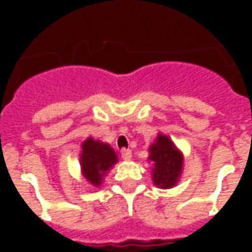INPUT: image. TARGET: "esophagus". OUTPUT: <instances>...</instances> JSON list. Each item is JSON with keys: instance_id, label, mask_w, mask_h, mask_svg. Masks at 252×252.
<instances>
[{"instance_id": "esophagus-1", "label": "esophagus", "mask_w": 252, "mask_h": 252, "mask_svg": "<svg viewBox=\"0 0 252 252\" xmlns=\"http://www.w3.org/2000/svg\"><path fill=\"white\" fill-rule=\"evenodd\" d=\"M121 158L124 160H129L132 158V151L129 148H123L121 150Z\"/></svg>"}]
</instances>
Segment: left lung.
<instances>
[{"instance_id":"obj_1","label":"left lung","mask_w":252,"mask_h":252,"mask_svg":"<svg viewBox=\"0 0 252 252\" xmlns=\"http://www.w3.org/2000/svg\"><path fill=\"white\" fill-rule=\"evenodd\" d=\"M153 162V181L160 189H170L177 185L182 174L184 155L181 154L171 139L158 133L157 140L148 148Z\"/></svg>"}]
</instances>
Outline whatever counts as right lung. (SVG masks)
I'll list each match as a JSON object with an SVG mask.
<instances>
[{"label":"right lung","instance_id":"1","mask_svg":"<svg viewBox=\"0 0 252 252\" xmlns=\"http://www.w3.org/2000/svg\"><path fill=\"white\" fill-rule=\"evenodd\" d=\"M79 159L85 180L90 185L98 188L105 175L117 162V155L109 144L88 137L82 143V153Z\"/></svg>","mask_w":252,"mask_h":252}]
</instances>
